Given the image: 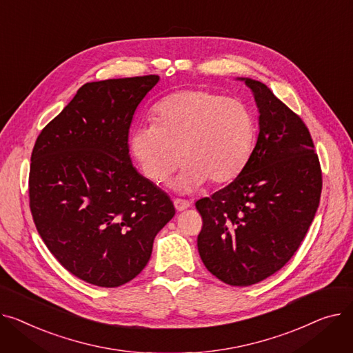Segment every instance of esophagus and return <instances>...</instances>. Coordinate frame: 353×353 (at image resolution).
<instances>
[{
  "label": "esophagus",
  "mask_w": 353,
  "mask_h": 353,
  "mask_svg": "<svg viewBox=\"0 0 353 353\" xmlns=\"http://www.w3.org/2000/svg\"><path fill=\"white\" fill-rule=\"evenodd\" d=\"M174 205H175V210L181 212V211L188 210L190 206H191V202L186 201V199H179V198H176V199H174Z\"/></svg>",
  "instance_id": "34e87169"
}]
</instances>
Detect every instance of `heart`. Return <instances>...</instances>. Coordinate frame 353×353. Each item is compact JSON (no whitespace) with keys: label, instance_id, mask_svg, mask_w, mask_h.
<instances>
[{"label":"heart","instance_id":"obj_1","mask_svg":"<svg viewBox=\"0 0 353 353\" xmlns=\"http://www.w3.org/2000/svg\"><path fill=\"white\" fill-rule=\"evenodd\" d=\"M155 123L134 128L132 155L143 175L167 179L182 161L172 182L178 191H192L205 181L222 185L238 178L252 155L256 122L236 98L208 90H185L162 98L154 108Z\"/></svg>","mask_w":353,"mask_h":353}]
</instances>
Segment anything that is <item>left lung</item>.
Here are the masks:
<instances>
[{
	"instance_id": "8db88e82",
	"label": "left lung",
	"mask_w": 353,
	"mask_h": 353,
	"mask_svg": "<svg viewBox=\"0 0 353 353\" xmlns=\"http://www.w3.org/2000/svg\"><path fill=\"white\" fill-rule=\"evenodd\" d=\"M238 79L251 88L258 107L255 148L238 178L195 206L206 269L228 285L250 286L298 251L319 206L322 172L303 121L262 82Z\"/></svg>"
}]
</instances>
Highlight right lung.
I'll return each instance as SVG.
<instances>
[{"instance_id": "1", "label": "right lung", "mask_w": 353, "mask_h": 353, "mask_svg": "<svg viewBox=\"0 0 353 353\" xmlns=\"http://www.w3.org/2000/svg\"><path fill=\"white\" fill-rule=\"evenodd\" d=\"M158 75L87 82L38 135L30 208L50 252L101 288L134 279L148 263L174 203L132 165L134 112Z\"/></svg>"}]
</instances>
